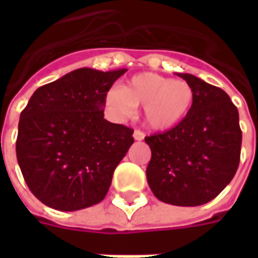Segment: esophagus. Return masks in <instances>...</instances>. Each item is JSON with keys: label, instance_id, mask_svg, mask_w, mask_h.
<instances>
[{"label": "esophagus", "instance_id": "1", "mask_svg": "<svg viewBox=\"0 0 258 258\" xmlns=\"http://www.w3.org/2000/svg\"><path fill=\"white\" fill-rule=\"evenodd\" d=\"M144 137H145V134H144L141 130H135L134 131V140L135 141H142L144 140Z\"/></svg>", "mask_w": 258, "mask_h": 258}]
</instances>
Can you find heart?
I'll use <instances>...</instances> for the list:
<instances>
[{"label":"heart","mask_w":258,"mask_h":258,"mask_svg":"<svg viewBox=\"0 0 258 258\" xmlns=\"http://www.w3.org/2000/svg\"><path fill=\"white\" fill-rule=\"evenodd\" d=\"M105 99L117 117H127L134 107L142 106L144 121L149 128L167 131L188 117L195 105V90L185 80L145 72L133 76L123 88H110Z\"/></svg>","instance_id":"obj_1"}]
</instances>
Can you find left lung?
<instances>
[{
    "label": "left lung",
    "mask_w": 258,
    "mask_h": 258,
    "mask_svg": "<svg viewBox=\"0 0 258 258\" xmlns=\"http://www.w3.org/2000/svg\"><path fill=\"white\" fill-rule=\"evenodd\" d=\"M195 90V105L177 127L145 137L152 152L146 178L157 199L174 206L205 205L236 173L242 131L225 91L192 74L178 73Z\"/></svg>",
    "instance_id": "obj_1"
}]
</instances>
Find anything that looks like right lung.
I'll return each instance as SVG.
<instances>
[{
  "mask_svg": "<svg viewBox=\"0 0 258 258\" xmlns=\"http://www.w3.org/2000/svg\"><path fill=\"white\" fill-rule=\"evenodd\" d=\"M127 70L83 68L37 88L20 113L16 157L31 194L76 211L99 203L134 130L103 118L106 92Z\"/></svg>",
  "mask_w": 258,
  "mask_h": 258,
  "instance_id": "obj_1",
  "label": "right lung"
}]
</instances>
